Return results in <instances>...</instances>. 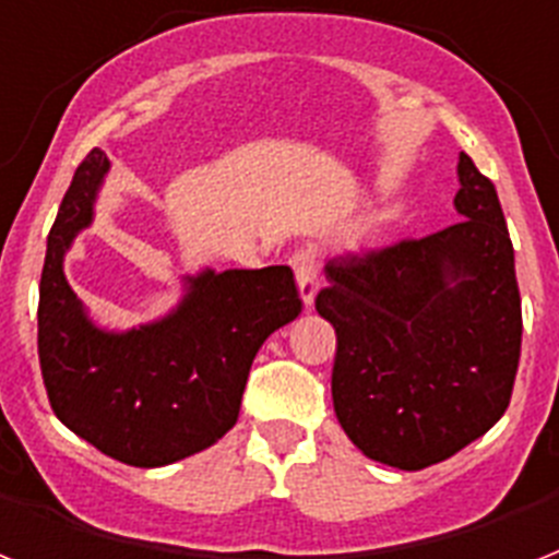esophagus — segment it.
<instances>
[{
  "mask_svg": "<svg viewBox=\"0 0 559 559\" xmlns=\"http://www.w3.org/2000/svg\"><path fill=\"white\" fill-rule=\"evenodd\" d=\"M294 276H297V285H300V297L306 306L314 302L317 285H320V257L311 248H302L292 257Z\"/></svg>",
  "mask_w": 559,
  "mask_h": 559,
  "instance_id": "esophagus-1",
  "label": "esophagus"
}]
</instances>
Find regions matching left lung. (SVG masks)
<instances>
[{"instance_id":"8db88e82","label":"left lung","mask_w":559,"mask_h":559,"mask_svg":"<svg viewBox=\"0 0 559 559\" xmlns=\"http://www.w3.org/2000/svg\"><path fill=\"white\" fill-rule=\"evenodd\" d=\"M462 222L329 259L317 311L334 325L337 421L374 462L421 471L511 404L522 306L497 187L459 155Z\"/></svg>"}]
</instances>
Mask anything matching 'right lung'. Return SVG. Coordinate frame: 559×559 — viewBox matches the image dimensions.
Instances as JSON below:
<instances>
[{"label": "right lung", "instance_id": "1", "mask_svg": "<svg viewBox=\"0 0 559 559\" xmlns=\"http://www.w3.org/2000/svg\"><path fill=\"white\" fill-rule=\"evenodd\" d=\"M109 169L92 150L62 195L39 280L37 349L48 404L80 439L132 467L210 448L239 418L253 357L302 300L288 265L195 276L176 314L127 334L97 332L62 274Z\"/></svg>", "mask_w": 559, "mask_h": 559}]
</instances>
